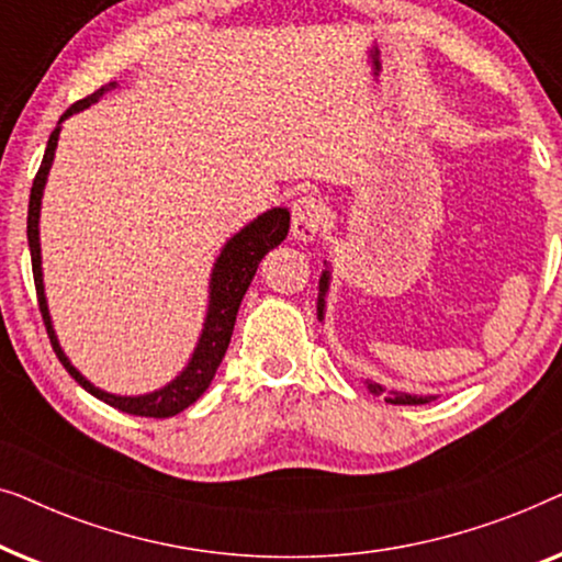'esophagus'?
<instances>
[{
  "mask_svg": "<svg viewBox=\"0 0 562 562\" xmlns=\"http://www.w3.org/2000/svg\"><path fill=\"white\" fill-rule=\"evenodd\" d=\"M322 222H325V210H322L317 196H299L291 204V235H294V240L312 243L319 235Z\"/></svg>",
  "mask_w": 562,
  "mask_h": 562,
  "instance_id": "esophagus-1",
  "label": "esophagus"
}]
</instances>
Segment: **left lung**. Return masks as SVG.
<instances>
[{"label":"left lung","instance_id":"1","mask_svg":"<svg viewBox=\"0 0 562 562\" xmlns=\"http://www.w3.org/2000/svg\"><path fill=\"white\" fill-rule=\"evenodd\" d=\"M327 291H329V266L319 276V296H317V319L319 322L325 319V306H327L325 296H327ZM366 386L371 389L373 394H383V398H386L389 404H427V402H432V398H435V396L404 394V391H386V389L381 386V383H375V381H366Z\"/></svg>","mask_w":562,"mask_h":562}]
</instances>
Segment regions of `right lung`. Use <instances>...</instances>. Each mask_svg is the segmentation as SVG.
Segmentation results:
<instances>
[{
  "label": "right lung",
  "instance_id": "obj_1",
  "mask_svg": "<svg viewBox=\"0 0 562 562\" xmlns=\"http://www.w3.org/2000/svg\"><path fill=\"white\" fill-rule=\"evenodd\" d=\"M117 81H110L106 87L97 89L94 94L87 99H79V102L68 106V110L60 114L56 130H53L48 137V148H45L43 164L37 168V176L33 181V189H30V206H27V245H30V258H33V276H35V291H37V304H41V314L45 322V329H48L50 345L56 350V356L71 379L79 383L81 389H87L91 396H97L99 402L114 406V409L135 414V417H173L196 402L199 396L210 389V383L217 373V368L225 358L229 337H233L237 310H240V302L248 291L252 276L258 271V263L263 260L268 250H273L281 240H286L289 235V222L291 214L286 206H273L263 214H258L256 220L248 222L240 233H235L229 240L222 245L217 260H214L212 276H210V304H206V317L202 335H199L196 348L191 352L189 363L183 371L176 375L173 381H168L166 386H160L150 394L140 396H120L110 394V391L99 389L89 379H83L79 368H76L68 356L60 348L56 329H53V319L48 312V299H45V286H43V256H41V204H43V191L45 181H48V171L53 166V158H56L58 148V135H60V122L71 117V114L87 110V106L97 104L106 91L117 89Z\"/></svg>",
  "mask_w": 562,
  "mask_h": 562
}]
</instances>
